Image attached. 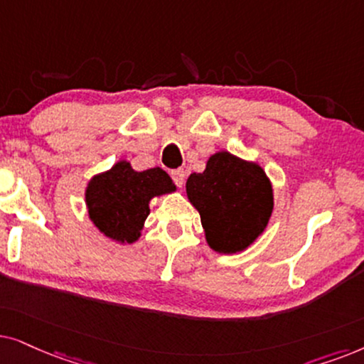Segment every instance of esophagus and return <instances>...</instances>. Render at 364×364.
Masks as SVG:
<instances>
[{
  "label": "esophagus",
  "mask_w": 364,
  "mask_h": 364,
  "mask_svg": "<svg viewBox=\"0 0 364 364\" xmlns=\"http://www.w3.org/2000/svg\"><path fill=\"white\" fill-rule=\"evenodd\" d=\"M171 178H173L174 185L181 188L183 185H185V179H186L185 169H173V171H171Z\"/></svg>",
  "instance_id": "34e87169"
}]
</instances>
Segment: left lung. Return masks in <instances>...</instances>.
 Instances as JSON below:
<instances>
[{
    "instance_id": "left-lung-1",
    "label": "left lung",
    "mask_w": 364,
    "mask_h": 364,
    "mask_svg": "<svg viewBox=\"0 0 364 364\" xmlns=\"http://www.w3.org/2000/svg\"><path fill=\"white\" fill-rule=\"evenodd\" d=\"M186 195L218 253H240L253 245L273 213V186L263 168L228 151L211 154L205 171L190 174Z\"/></svg>"
}]
</instances>
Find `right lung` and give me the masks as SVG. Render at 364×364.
<instances>
[{
  "label": "right lung",
  "mask_w": 364,
  "mask_h": 364,
  "mask_svg": "<svg viewBox=\"0 0 364 364\" xmlns=\"http://www.w3.org/2000/svg\"><path fill=\"white\" fill-rule=\"evenodd\" d=\"M176 191L161 168L134 171L121 159L108 171L95 174L86 186V208L93 225L118 243H134L141 236L153 198Z\"/></svg>",
  "instance_id": "1"
}]
</instances>
